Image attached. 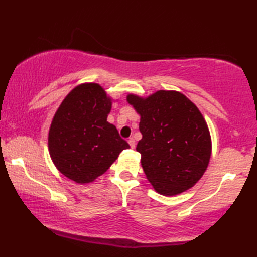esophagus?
I'll return each instance as SVG.
<instances>
[{
  "instance_id": "esophagus-1",
  "label": "esophagus",
  "mask_w": 257,
  "mask_h": 257,
  "mask_svg": "<svg viewBox=\"0 0 257 257\" xmlns=\"http://www.w3.org/2000/svg\"><path fill=\"white\" fill-rule=\"evenodd\" d=\"M127 142H128V144H130V146H131V149H134L135 148V140L133 139V138H131V139H128V141H127Z\"/></svg>"
}]
</instances>
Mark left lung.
Returning a JSON list of instances; mask_svg holds the SVG:
<instances>
[{
    "label": "left lung",
    "instance_id": "8db88e82",
    "mask_svg": "<svg viewBox=\"0 0 257 257\" xmlns=\"http://www.w3.org/2000/svg\"><path fill=\"white\" fill-rule=\"evenodd\" d=\"M140 114L136 151L146 179L165 196L181 194L205 173L212 153L211 134L200 109L184 94L161 90L148 97L128 94Z\"/></svg>",
    "mask_w": 257,
    "mask_h": 257
}]
</instances>
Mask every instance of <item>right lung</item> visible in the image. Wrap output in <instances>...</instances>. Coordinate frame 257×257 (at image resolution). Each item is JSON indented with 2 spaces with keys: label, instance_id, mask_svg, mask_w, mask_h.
<instances>
[{
  "label": "right lung",
  "instance_id": "add662e5",
  "mask_svg": "<svg viewBox=\"0 0 257 257\" xmlns=\"http://www.w3.org/2000/svg\"><path fill=\"white\" fill-rule=\"evenodd\" d=\"M112 98L97 83L80 84L57 108L49 131V152L56 169L78 184L104 174L130 148L107 122Z\"/></svg>",
  "mask_w": 257,
  "mask_h": 257
}]
</instances>
